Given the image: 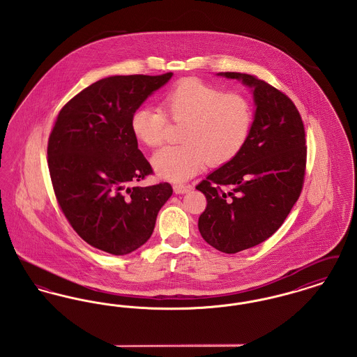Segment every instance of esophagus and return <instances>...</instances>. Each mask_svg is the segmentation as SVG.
I'll return each mask as SVG.
<instances>
[{
  "label": "esophagus",
  "instance_id": "34e87169",
  "mask_svg": "<svg viewBox=\"0 0 357 357\" xmlns=\"http://www.w3.org/2000/svg\"><path fill=\"white\" fill-rule=\"evenodd\" d=\"M174 192L175 194H186L190 190H191V186H185V185H174Z\"/></svg>",
  "mask_w": 357,
  "mask_h": 357
}]
</instances>
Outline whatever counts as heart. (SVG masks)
<instances>
[{
	"label": "heart",
	"mask_w": 357,
	"mask_h": 357,
	"mask_svg": "<svg viewBox=\"0 0 357 357\" xmlns=\"http://www.w3.org/2000/svg\"><path fill=\"white\" fill-rule=\"evenodd\" d=\"M162 105L171 119L185 123L179 146H167L153 153L155 172L171 182H185L210 163L231 162L243 149L253 124L250 102L239 93L198 79H186L163 93ZM167 116L155 107H137L131 116V131L149 146L162 144Z\"/></svg>",
	"instance_id": "obj_1"
}]
</instances>
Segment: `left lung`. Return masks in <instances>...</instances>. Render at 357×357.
Returning <instances> with one entry per match:
<instances>
[{
	"label": "left lung",
	"instance_id": "8db88e82",
	"mask_svg": "<svg viewBox=\"0 0 357 357\" xmlns=\"http://www.w3.org/2000/svg\"><path fill=\"white\" fill-rule=\"evenodd\" d=\"M250 88L255 118L237 156L197 190L207 199L198 229L222 253L234 255L273 236L297 202L305 174V130L287 95L252 75L221 72Z\"/></svg>",
	"mask_w": 357,
	"mask_h": 357
}]
</instances>
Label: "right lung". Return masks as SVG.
Instances as JSON below:
<instances>
[{
  "instance_id": "add662e5",
  "label": "right lung",
  "mask_w": 357,
  "mask_h": 357,
  "mask_svg": "<svg viewBox=\"0 0 357 357\" xmlns=\"http://www.w3.org/2000/svg\"><path fill=\"white\" fill-rule=\"evenodd\" d=\"M171 77L102 79L63 107L52 130L48 167L57 202L73 230L105 253L128 255L144 245L172 194L170 183L130 186L153 172L131 116Z\"/></svg>"
}]
</instances>
